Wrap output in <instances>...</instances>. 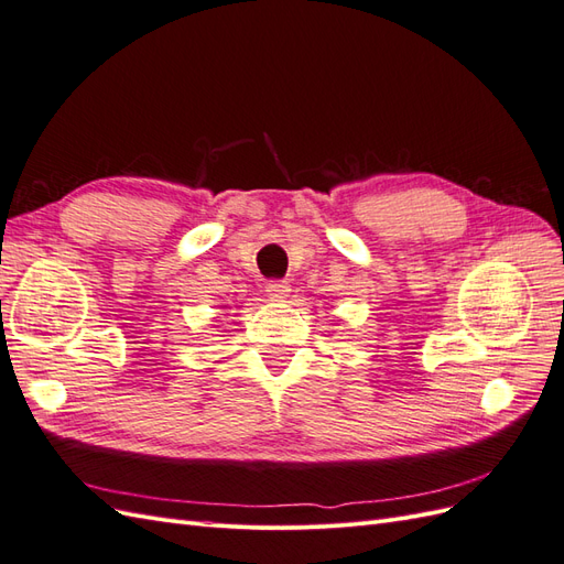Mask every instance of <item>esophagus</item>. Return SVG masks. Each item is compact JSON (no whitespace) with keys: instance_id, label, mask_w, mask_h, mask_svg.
Listing matches in <instances>:
<instances>
[{"instance_id":"esophagus-1","label":"esophagus","mask_w":564,"mask_h":564,"mask_svg":"<svg viewBox=\"0 0 564 564\" xmlns=\"http://www.w3.org/2000/svg\"><path fill=\"white\" fill-rule=\"evenodd\" d=\"M265 294L270 299H284L289 294V282L286 280H270L265 284Z\"/></svg>"}]
</instances>
